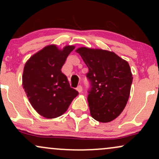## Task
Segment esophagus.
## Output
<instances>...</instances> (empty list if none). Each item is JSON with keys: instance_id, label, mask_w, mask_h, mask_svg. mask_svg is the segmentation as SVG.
Segmentation results:
<instances>
[{"instance_id": "esophagus-1", "label": "esophagus", "mask_w": 159, "mask_h": 159, "mask_svg": "<svg viewBox=\"0 0 159 159\" xmlns=\"http://www.w3.org/2000/svg\"><path fill=\"white\" fill-rule=\"evenodd\" d=\"M77 90H78V93H81L82 92V90H83V88H82V87L81 85H79L77 87Z\"/></svg>"}]
</instances>
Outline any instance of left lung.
Returning a JSON list of instances; mask_svg holds the SVG:
<instances>
[{
  "instance_id": "1",
  "label": "left lung",
  "mask_w": 159,
  "mask_h": 159,
  "mask_svg": "<svg viewBox=\"0 0 159 159\" xmlns=\"http://www.w3.org/2000/svg\"><path fill=\"white\" fill-rule=\"evenodd\" d=\"M78 53L89 69L92 88L88 95L90 115L100 123H109L123 112L130 96L132 73L129 63L114 52L80 47Z\"/></svg>"
}]
</instances>
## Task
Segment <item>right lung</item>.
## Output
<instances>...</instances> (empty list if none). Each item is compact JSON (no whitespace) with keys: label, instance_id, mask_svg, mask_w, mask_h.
I'll list each match as a JSON object with an SVG mask.
<instances>
[{"label":"right lung","instance_id":"add662e5","mask_svg":"<svg viewBox=\"0 0 159 159\" xmlns=\"http://www.w3.org/2000/svg\"><path fill=\"white\" fill-rule=\"evenodd\" d=\"M75 48V45L60 48L57 45H48L25 63L23 88L32 107L43 117L54 119L63 115L78 95L61 72L67 57Z\"/></svg>","mask_w":159,"mask_h":159}]
</instances>
